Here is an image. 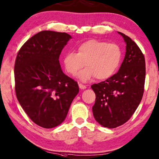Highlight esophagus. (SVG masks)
<instances>
[{"label": "esophagus", "mask_w": 159, "mask_h": 159, "mask_svg": "<svg viewBox=\"0 0 159 159\" xmlns=\"http://www.w3.org/2000/svg\"><path fill=\"white\" fill-rule=\"evenodd\" d=\"M79 86L80 89H82V90H84V89H86V85H85L82 84H79Z\"/></svg>", "instance_id": "obj_1"}]
</instances>
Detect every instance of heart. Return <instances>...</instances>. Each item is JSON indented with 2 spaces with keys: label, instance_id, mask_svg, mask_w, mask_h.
<instances>
[{
  "label": "heart",
  "instance_id": "obj_1",
  "mask_svg": "<svg viewBox=\"0 0 159 159\" xmlns=\"http://www.w3.org/2000/svg\"><path fill=\"white\" fill-rule=\"evenodd\" d=\"M121 60L122 51L117 44L90 39L79 44L76 53H66L63 63L66 71L72 75L76 74L85 64L86 67L79 73L78 78L87 82L94 77L105 80L112 76Z\"/></svg>",
  "mask_w": 159,
  "mask_h": 159
}]
</instances>
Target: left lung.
<instances>
[{"instance_id": "1", "label": "left lung", "mask_w": 159, "mask_h": 159, "mask_svg": "<svg viewBox=\"0 0 159 159\" xmlns=\"http://www.w3.org/2000/svg\"><path fill=\"white\" fill-rule=\"evenodd\" d=\"M126 43L125 59L117 74L91 85L96 98L93 106L95 120L102 127L115 128L125 124L142 99L146 67L143 54L133 40L118 32Z\"/></svg>"}]
</instances>
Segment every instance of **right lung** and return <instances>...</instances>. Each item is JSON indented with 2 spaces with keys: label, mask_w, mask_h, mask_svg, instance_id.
I'll list each match as a JSON object with an SVG mask.
<instances>
[{
  "label": "right lung",
  "mask_w": 159,
  "mask_h": 159,
  "mask_svg": "<svg viewBox=\"0 0 159 159\" xmlns=\"http://www.w3.org/2000/svg\"><path fill=\"white\" fill-rule=\"evenodd\" d=\"M71 38L66 32H39L22 45L16 59L17 100L30 119L46 129L64 122L79 92L77 82L64 74L59 61Z\"/></svg>",
  "instance_id": "add662e5"
}]
</instances>
